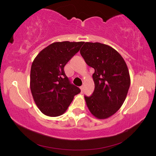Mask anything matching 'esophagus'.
<instances>
[{"label": "esophagus", "instance_id": "34e87169", "mask_svg": "<svg viewBox=\"0 0 156 156\" xmlns=\"http://www.w3.org/2000/svg\"><path fill=\"white\" fill-rule=\"evenodd\" d=\"M80 90H81V92H83V86H81L80 87Z\"/></svg>", "mask_w": 156, "mask_h": 156}]
</instances>
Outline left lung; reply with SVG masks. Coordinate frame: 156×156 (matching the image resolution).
<instances>
[{"instance_id": "1", "label": "left lung", "mask_w": 156, "mask_h": 156, "mask_svg": "<svg viewBox=\"0 0 156 156\" xmlns=\"http://www.w3.org/2000/svg\"><path fill=\"white\" fill-rule=\"evenodd\" d=\"M80 54L95 72V89L91 96H84L87 106L95 117L105 119L122 106L126 99L130 76L121 55L112 47L100 43H84Z\"/></svg>"}]
</instances>
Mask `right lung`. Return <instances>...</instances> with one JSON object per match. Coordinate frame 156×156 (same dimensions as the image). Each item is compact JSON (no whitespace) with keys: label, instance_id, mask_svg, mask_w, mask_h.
I'll use <instances>...</instances> for the list:
<instances>
[{"label":"right lung","instance_id":"obj_1","mask_svg":"<svg viewBox=\"0 0 156 156\" xmlns=\"http://www.w3.org/2000/svg\"><path fill=\"white\" fill-rule=\"evenodd\" d=\"M84 42H56L37 55L30 72V89L36 105L44 115L64 113L80 89L71 83L64 67Z\"/></svg>","mask_w":156,"mask_h":156}]
</instances>
